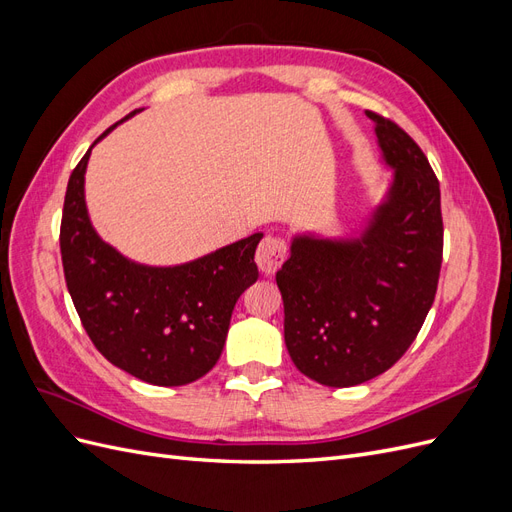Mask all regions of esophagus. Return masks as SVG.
I'll return each mask as SVG.
<instances>
[{"label": "esophagus", "instance_id": "1", "mask_svg": "<svg viewBox=\"0 0 512 512\" xmlns=\"http://www.w3.org/2000/svg\"><path fill=\"white\" fill-rule=\"evenodd\" d=\"M286 260V243L280 237H265L256 250V265L265 275H273Z\"/></svg>", "mask_w": 512, "mask_h": 512}]
</instances>
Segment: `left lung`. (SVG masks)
Segmentation results:
<instances>
[{
  "label": "left lung",
  "instance_id": "left-lung-1",
  "mask_svg": "<svg viewBox=\"0 0 512 512\" xmlns=\"http://www.w3.org/2000/svg\"><path fill=\"white\" fill-rule=\"evenodd\" d=\"M365 115L391 170L380 203L344 235L294 232L275 275L292 363L333 389L401 359L433 305L442 265L440 183L425 153L393 121Z\"/></svg>",
  "mask_w": 512,
  "mask_h": 512
}]
</instances>
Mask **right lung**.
<instances>
[{
  "label": "right lung",
  "instance_id": "add662e5",
  "mask_svg": "<svg viewBox=\"0 0 512 512\" xmlns=\"http://www.w3.org/2000/svg\"><path fill=\"white\" fill-rule=\"evenodd\" d=\"M119 123L87 149L68 181L59 235L68 292L89 339L113 365L156 386L190 384L218 363L232 309L258 280L262 232L168 267L115 250L91 224L85 173L91 149Z\"/></svg>",
  "mask_w": 512,
  "mask_h": 512
}]
</instances>
